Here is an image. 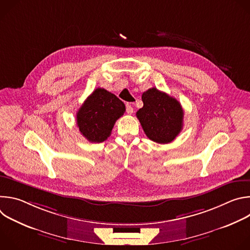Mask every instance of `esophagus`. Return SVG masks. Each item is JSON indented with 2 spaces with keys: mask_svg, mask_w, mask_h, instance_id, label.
Segmentation results:
<instances>
[{
  "mask_svg": "<svg viewBox=\"0 0 250 250\" xmlns=\"http://www.w3.org/2000/svg\"><path fill=\"white\" fill-rule=\"evenodd\" d=\"M125 108H126V113H127L128 115H131V114L133 113V108H132V104H131L130 103H127V104H125Z\"/></svg>",
  "mask_w": 250,
  "mask_h": 250,
  "instance_id": "34e87169",
  "label": "esophagus"
}]
</instances>
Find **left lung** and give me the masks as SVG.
<instances>
[{
	"mask_svg": "<svg viewBox=\"0 0 250 250\" xmlns=\"http://www.w3.org/2000/svg\"><path fill=\"white\" fill-rule=\"evenodd\" d=\"M144 106L136 117L146 136L157 144H169L183 127L181 104L164 92L151 88L142 94Z\"/></svg>",
	"mask_w": 250,
	"mask_h": 250,
	"instance_id": "8db88e82",
	"label": "left lung"
}]
</instances>
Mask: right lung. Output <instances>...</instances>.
I'll list each match as a JSON object with an SVG mask.
<instances>
[{"label": "right lung", "instance_id": "1", "mask_svg": "<svg viewBox=\"0 0 250 250\" xmlns=\"http://www.w3.org/2000/svg\"><path fill=\"white\" fill-rule=\"evenodd\" d=\"M125 112V104L116 95L97 88L77 112V125L85 138L100 144L111 135L115 123Z\"/></svg>", "mask_w": 250, "mask_h": 250}]
</instances>
